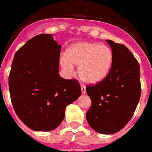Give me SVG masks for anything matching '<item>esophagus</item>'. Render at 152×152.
<instances>
[{
  "mask_svg": "<svg viewBox=\"0 0 152 152\" xmlns=\"http://www.w3.org/2000/svg\"><path fill=\"white\" fill-rule=\"evenodd\" d=\"M81 90H82V94H85L86 93V87L84 86H81Z\"/></svg>",
  "mask_w": 152,
  "mask_h": 152,
  "instance_id": "esophagus-1",
  "label": "esophagus"
}]
</instances>
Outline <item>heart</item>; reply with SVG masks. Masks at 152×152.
<instances>
[{
	"label": "heart",
	"instance_id": "b5f03b06",
	"mask_svg": "<svg viewBox=\"0 0 152 152\" xmlns=\"http://www.w3.org/2000/svg\"><path fill=\"white\" fill-rule=\"evenodd\" d=\"M113 64V52L106 45L79 42L67 48L62 56L60 65L67 74H72L74 66H78L77 74L84 82L95 85L108 75Z\"/></svg>",
	"mask_w": 152,
	"mask_h": 152
}]
</instances>
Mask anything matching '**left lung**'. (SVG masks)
<instances>
[{"label":"left lung","instance_id":"obj_1","mask_svg":"<svg viewBox=\"0 0 152 152\" xmlns=\"http://www.w3.org/2000/svg\"><path fill=\"white\" fill-rule=\"evenodd\" d=\"M113 52V64L106 78L86 87L92 105L86 119L93 130L113 134L122 129L133 117L140 97V70L128 48L106 40Z\"/></svg>","mask_w":152,"mask_h":152}]
</instances>
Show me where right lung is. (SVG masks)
Here are the masks:
<instances>
[{
	"mask_svg": "<svg viewBox=\"0 0 152 152\" xmlns=\"http://www.w3.org/2000/svg\"><path fill=\"white\" fill-rule=\"evenodd\" d=\"M61 45L49 34L29 40L15 54L8 86L19 119L34 131H51L60 125L67 105L82 95L77 80L59 75Z\"/></svg>",
	"mask_w": 152,
	"mask_h": 152,
	"instance_id": "right-lung-1",
	"label": "right lung"
}]
</instances>
